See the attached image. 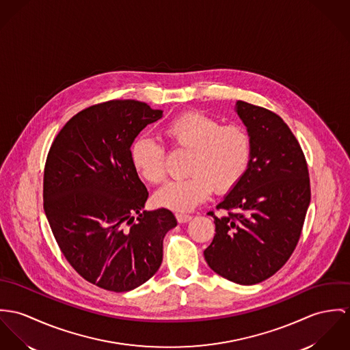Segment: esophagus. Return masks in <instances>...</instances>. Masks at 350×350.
Masks as SVG:
<instances>
[{"label":"esophagus","instance_id":"obj_1","mask_svg":"<svg viewBox=\"0 0 350 350\" xmlns=\"http://www.w3.org/2000/svg\"><path fill=\"white\" fill-rule=\"evenodd\" d=\"M176 219L178 223L184 224V223H188L192 220V216L191 215H187V213H176Z\"/></svg>","mask_w":350,"mask_h":350}]
</instances>
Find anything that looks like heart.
<instances>
[{
  "label": "heart",
  "mask_w": 350,
  "mask_h": 350,
  "mask_svg": "<svg viewBox=\"0 0 350 350\" xmlns=\"http://www.w3.org/2000/svg\"><path fill=\"white\" fill-rule=\"evenodd\" d=\"M165 135L177 152L191 153L187 163L189 177L165 184L154 194L161 208L177 212L193 209L213 191L227 194L243 181L252 161V138L239 123L188 111L174 118ZM134 170L149 184H159L166 177V150L156 141L139 137L130 148Z\"/></svg>",
  "instance_id": "1"
}]
</instances>
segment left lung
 Segmentation results:
<instances>
[{"instance_id": "1", "label": "left lung", "mask_w": 350, "mask_h": 350, "mask_svg": "<svg viewBox=\"0 0 350 350\" xmlns=\"http://www.w3.org/2000/svg\"><path fill=\"white\" fill-rule=\"evenodd\" d=\"M236 111L252 138L243 181L216 206V233L204 251L208 266L239 284H256L279 271L294 252L310 204L304 150L278 114L243 100Z\"/></svg>"}]
</instances>
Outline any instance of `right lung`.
<instances>
[{"label":"right lung","instance_id":"right-lung-1","mask_svg":"<svg viewBox=\"0 0 350 350\" xmlns=\"http://www.w3.org/2000/svg\"><path fill=\"white\" fill-rule=\"evenodd\" d=\"M161 117L130 99L90 106L64 124L46 156L42 198L56 243L81 278L109 291L150 279L163 236L177 226L169 209L141 212L149 192L130 159L135 137Z\"/></svg>","mask_w":350,"mask_h":350}]
</instances>
